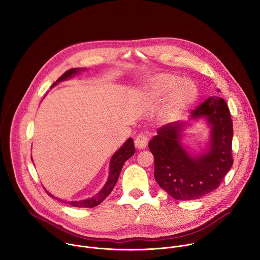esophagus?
<instances>
[{
	"label": "esophagus",
	"instance_id": "1",
	"mask_svg": "<svg viewBox=\"0 0 260 260\" xmlns=\"http://www.w3.org/2000/svg\"><path fill=\"white\" fill-rule=\"evenodd\" d=\"M135 146L138 149L146 148L147 144H148V137L144 134H139L136 138H135Z\"/></svg>",
	"mask_w": 260,
	"mask_h": 260
}]
</instances>
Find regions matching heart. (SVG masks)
I'll use <instances>...</instances> for the list:
<instances>
[{
    "instance_id": "b5f03b06",
    "label": "heart",
    "mask_w": 260,
    "mask_h": 260,
    "mask_svg": "<svg viewBox=\"0 0 260 260\" xmlns=\"http://www.w3.org/2000/svg\"><path fill=\"white\" fill-rule=\"evenodd\" d=\"M145 95L157 101L167 97L162 116L166 121H170L181 117L193 105L198 92L191 80H182L180 76L171 73H158L149 78Z\"/></svg>"
}]
</instances>
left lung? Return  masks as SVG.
<instances>
[{
	"instance_id": "8db88e82",
	"label": "left lung",
	"mask_w": 260,
	"mask_h": 260,
	"mask_svg": "<svg viewBox=\"0 0 260 260\" xmlns=\"http://www.w3.org/2000/svg\"><path fill=\"white\" fill-rule=\"evenodd\" d=\"M190 114L191 120L203 118L210 127L209 143L203 152L192 155L181 143L190 122L162 126L148 144L154 156L155 180L176 200H194L213 191L233 164V125L226 102L210 97Z\"/></svg>"
}]
</instances>
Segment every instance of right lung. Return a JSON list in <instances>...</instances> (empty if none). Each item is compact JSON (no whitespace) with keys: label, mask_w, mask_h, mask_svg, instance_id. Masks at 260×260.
Here are the masks:
<instances>
[{"label":"right lung","mask_w":260,"mask_h":260,"mask_svg":"<svg viewBox=\"0 0 260 260\" xmlns=\"http://www.w3.org/2000/svg\"><path fill=\"white\" fill-rule=\"evenodd\" d=\"M80 71H83L82 68H73V69H70L68 70L67 72H65L64 74L62 75L54 84L51 88H53L56 84H58L59 82L61 81H64V80H67L69 78H71L72 76L78 74ZM135 153V146H134V142H133V139L132 138H129L120 148L118 149L114 155L112 156L111 160H110V174H109V177H108V180L106 182V184L104 185V187L99 191V193H97L95 196L91 197V198H87V199H84V200H79V201H64L62 199H59L57 197H55L54 195H52L51 193H49L47 190L46 192L53 198L57 199V200H60L62 202H67L69 203L70 205L74 206V207H85V208H92V207H95L97 205H99L110 193H111L114 186L116 184L118 178H119V175H120V172H121V169L125 163L126 160H128L130 157H132Z\"/></svg>","instance_id":"1"}]
</instances>
